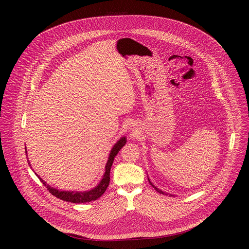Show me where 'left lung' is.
I'll return each instance as SVG.
<instances>
[{
  "instance_id": "left-lung-1",
  "label": "left lung",
  "mask_w": 249,
  "mask_h": 249,
  "mask_svg": "<svg viewBox=\"0 0 249 249\" xmlns=\"http://www.w3.org/2000/svg\"><path fill=\"white\" fill-rule=\"evenodd\" d=\"M148 180H149V179H148ZM149 183H150V185H151V186H152V187L154 188L155 190H157L158 192H160V193H162V194H164V192H163V191H161V190H159V189H157V188L155 187L154 185H153V184H152V183H151L150 181H149ZM171 196H172V195H171Z\"/></svg>"
}]
</instances>
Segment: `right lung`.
I'll list each match as a JSON object with an SVG mask.
<instances>
[{"instance_id":"1","label":"right lung","mask_w":249,"mask_h":249,"mask_svg":"<svg viewBox=\"0 0 249 249\" xmlns=\"http://www.w3.org/2000/svg\"><path fill=\"white\" fill-rule=\"evenodd\" d=\"M127 142L126 138L125 137H122L119 142H117L111 152L109 155V158H108V161H107V165H106V173H105V176L103 179L101 180L100 184L94 188L93 190H89V191H85V192H78V191H60V190H57L55 188H52L50 186H48V184L40 178L38 177V175H36L38 178L40 179V181L44 184V186L47 187L48 191L54 195L55 197L59 198L62 201H70L72 203H81V202H89V201H95L97 199H99L107 190V187L109 185V182H110V170H111V167L113 164V161H114V159L115 157L118 155L119 150L125 145V143ZM27 153V151H26ZM28 163L30 164V162L28 161ZM31 166V164H30Z\"/></svg>"}]
</instances>
